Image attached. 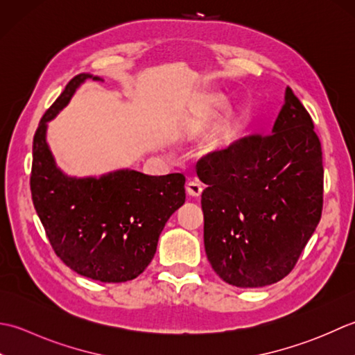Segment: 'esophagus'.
I'll return each instance as SVG.
<instances>
[{"label":"esophagus","mask_w":355,"mask_h":355,"mask_svg":"<svg viewBox=\"0 0 355 355\" xmlns=\"http://www.w3.org/2000/svg\"><path fill=\"white\" fill-rule=\"evenodd\" d=\"M185 190H187V193H188V194H190V196H193V198H199L200 194H202V190H204V188H202L200 182H198V180H190V182H187V185H185Z\"/></svg>","instance_id":"esophagus-1"}]
</instances>
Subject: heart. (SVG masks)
I'll list each match as a JSON object with an SVG mask.
<instances>
[{
	"label": "heart",
	"instance_id": "heart-1",
	"mask_svg": "<svg viewBox=\"0 0 355 355\" xmlns=\"http://www.w3.org/2000/svg\"><path fill=\"white\" fill-rule=\"evenodd\" d=\"M213 139H216V137H213Z\"/></svg>",
	"mask_w": 355,
	"mask_h": 355
}]
</instances>
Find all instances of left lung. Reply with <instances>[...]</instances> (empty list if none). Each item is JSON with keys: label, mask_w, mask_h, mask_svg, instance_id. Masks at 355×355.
Returning <instances> with one entry per match:
<instances>
[{"label": "left lung", "mask_w": 355, "mask_h": 355, "mask_svg": "<svg viewBox=\"0 0 355 355\" xmlns=\"http://www.w3.org/2000/svg\"><path fill=\"white\" fill-rule=\"evenodd\" d=\"M204 243L216 274L241 288L286 277L320 222L323 162L314 122L293 90L270 135L202 156Z\"/></svg>", "instance_id": "1"}]
</instances>
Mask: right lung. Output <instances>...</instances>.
<instances>
[{
	"label": "right lung",
	"mask_w": 355,
	"mask_h": 355,
	"mask_svg": "<svg viewBox=\"0 0 355 355\" xmlns=\"http://www.w3.org/2000/svg\"><path fill=\"white\" fill-rule=\"evenodd\" d=\"M87 73L71 78L41 118L33 136L31 191L56 256L93 280L136 279L153 259L170 216L185 202V176L119 170L101 178H69L56 167L46 124L66 105Z\"/></svg>",
	"instance_id": "obj_1"
}]
</instances>
